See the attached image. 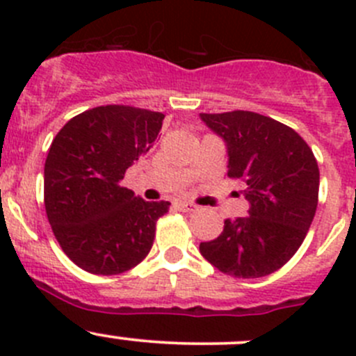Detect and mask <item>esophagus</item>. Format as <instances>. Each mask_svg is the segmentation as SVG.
<instances>
[{"mask_svg": "<svg viewBox=\"0 0 356 356\" xmlns=\"http://www.w3.org/2000/svg\"><path fill=\"white\" fill-rule=\"evenodd\" d=\"M175 207L182 211H196V204L188 203V201H179V203H175Z\"/></svg>", "mask_w": 356, "mask_h": 356, "instance_id": "esophagus-1", "label": "esophagus"}]
</instances>
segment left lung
Returning <instances> with one entry per match:
<instances>
[{
	"label": "left lung",
	"mask_w": 356,
	"mask_h": 356,
	"mask_svg": "<svg viewBox=\"0 0 356 356\" xmlns=\"http://www.w3.org/2000/svg\"><path fill=\"white\" fill-rule=\"evenodd\" d=\"M225 143L229 177L246 182V217L225 218L200 253L224 274L257 279L279 270L303 243L318 200V165L310 146L281 122L253 111L200 113Z\"/></svg>",
	"instance_id": "1"
}]
</instances>
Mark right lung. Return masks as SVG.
<instances>
[{"label":"right lung","instance_id":"right-lung-1","mask_svg":"<svg viewBox=\"0 0 356 356\" xmlns=\"http://www.w3.org/2000/svg\"><path fill=\"white\" fill-rule=\"evenodd\" d=\"M163 113L106 105L63 125L44 163V207L65 254L82 270L115 275L149 253L168 201H145L118 186L153 148Z\"/></svg>","mask_w":356,"mask_h":356}]
</instances>
